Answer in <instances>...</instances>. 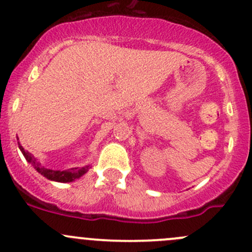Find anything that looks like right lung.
<instances>
[{
	"label": "right lung",
	"instance_id": "right-lung-1",
	"mask_svg": "<svg viewBox=\"0 0 252 252\" xmlns=\"http://www.w3.org/2000/svg\"><path fill=\"white\" fill-rule=\"evenodd\" d=\"M18 146H19L22 154L24 155L25 159H27V161L29 162V163L32 164V166L34 167L40 174L44 175V177L47 178V179L53 180V182H60V183L73 182V180L78 179V178H80L81 175L85 174L86 172L89 171V168H90V166L77 167V168H70V169H67V171H53V169L45 168V167L42 166V164L40 163V162L37 161L32 154H30V152L25 151L24 147H23L19 142H18Z\"/></svg>",
	"mask_w": 252,
	"mask_h": 252
}]
</instances>
